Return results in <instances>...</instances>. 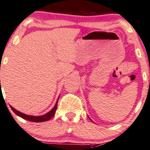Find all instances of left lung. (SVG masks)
<instances>
[{
	"mask_svg": "<svg viewBox=\"0 0 150 150\" xmlns=\"http://www.w3.org/2000/svg\"><path fill=\"white\" fill-rule=\"evenodd\" d=\"M89 119H90V120H91V119H90V117H89Z\"/></svg>",
	"mask_w": 150,
	"mask_h": 150,
	"instance_id": "left-lung-1",
	"label": "left lung"
}]
</instances>
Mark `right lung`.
<instances>
[{
  "label": "right lung",
  "mask_w": 150,
  "mask_h": 150,
  "mask_svg": "<svg viewBox=\"0 0 150 150\" xmlns=\"http://www.w3.org/2000/svg\"><path fill=\"white\" fill-rule=\"evenodd\" d=\"M58 99H59V97H58V98H57V100L56 103H55V105L54 106V108L50 110V111H49L48 112L46 113V114H45V115H40V116H33V115H25V114H24V113L18 111V110H16L14 108H13L12 106H10V107H11V110L13 111V112L15 113V114H16L18 116L22 117L23 119H25V120H28L30 122H45L47 120H50L51 118L54 116V115H55V111H56V110H57Z\"/></svg>",
  "instance_id": "right-lung-1"
}]
</instances>
